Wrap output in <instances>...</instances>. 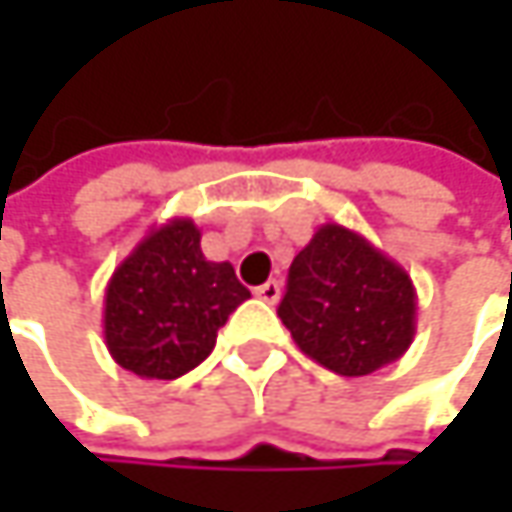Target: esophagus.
Returning <instances> with one entry per match:
<instances>
[{
	"label": "esophagus",
	"instance_id": "34e87169",
	"mask_svg": "<svg viewBox=\"0 0 512 512\" xmlns=\"http://www.w3.org/2000/svg\"><path fill=\"white\" fill-rule=\"evenodd\" d=\"M257 299H263V302H269V305H275L278 302V296H281V284L278 281H266V284H260L255 290Z\"/></svg>",
	"mask_w": 512,
	"mask_h": 512
}]
</instances>
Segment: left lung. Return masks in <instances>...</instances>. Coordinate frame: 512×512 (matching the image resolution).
Segmentation results:
<instances>
[{
  "instance_id": "left-lung-1",
  "label": "left lung",
  "mask_w": 512,
  "mask_h": 512,
  "mask_svg": "<svg viewBox=\"0 0 512 512\" xmlns=\"http://www.w3.org/2000/svg\"><path fill=\"white\" fill-rule=\"evenodd\" d=\"M415 311L409 272L338 222L320 225L293 257L278 305L296 347L338 376H367L403 356Z\"/></svg>"
}]
</instances>
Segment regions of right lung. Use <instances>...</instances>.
Wrapping results in <instances>:
<instances>
[{"instance_id": "obj_1", "label": "right lung", "mask_w": 512, "mask_h": 512, "mask_svg": "<svg viewBox=\"0 0 512 512\" xmlns=\"http://www.w3.org/2000/svg\"><path fill=\"white\" fill-rule=\"evenodd\" d=\"M252 293L228 260L201 252V228L174 216L118 263L103 296L109 356L142 379H177L213 353L228 314Z\"/></svg>"}]
</instances>
